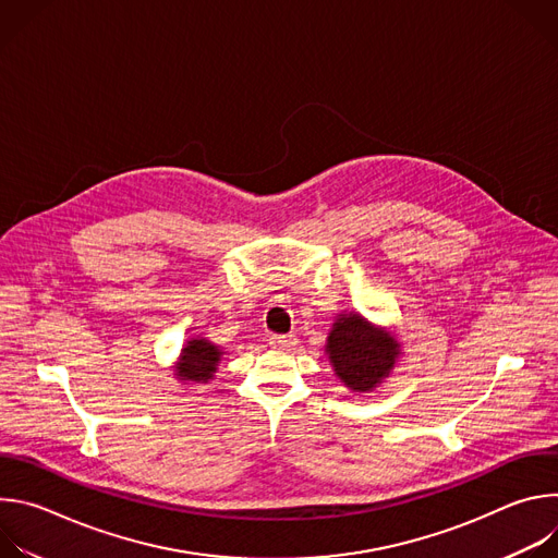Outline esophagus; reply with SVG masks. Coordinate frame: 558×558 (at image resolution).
I'll return each mask as SVG.
<instances>
[{
    "mask_svg": "<svg viewBox=\"0 0 558 558\" xmlns=\"http://www.w3.org/2000/svg\"><path fill=\"white\" fill-rule=\"evenodd\" d=\"M269 344L274 349H291L295 344V338L293 336H271Z\"/></svg>",
    "mask_w": 558,
    "mask_h": 558,
    "instance_id": "esophagus-1",
    "label": "esophagus"
}]
</instances>
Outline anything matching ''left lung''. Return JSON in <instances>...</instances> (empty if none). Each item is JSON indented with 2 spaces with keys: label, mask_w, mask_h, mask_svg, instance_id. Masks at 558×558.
<instances>
[{
  "label": "left lung",
  "mask_w": 558,
  "mask_h": 558,
  "mask_svg": "<svg viewBox=\"0 0 558 558\" xmlns=\"http://www.w3.org/2000/svg\"><path fill=\"white\" fill-rule=\"evenodd\" d=\"M325 351L344 386L368 392L390 375L402 347L390 331L371 325L360 313H340Z\"/></svg>",
  "instance_id": "obj_1"
}]
</instances>
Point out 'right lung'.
<instances>
[{"instance_id":"add662e5","label":"right lung","mask_w":558,"mask_h":558,"mask_svg":"<svg viewBox=\"0 0 558 558\" xmlns=\"http://www.w3.org/2000/svg\"><path fill=\"white\" fill-rule=\"evenodd\" d=\"M220 355H222L220 347H216L207 338H192L185 342V347L181 351V357L174 366V371H177L174 375L183 381L207 384L216 373Z\"/></svg>"}]
</instances>
